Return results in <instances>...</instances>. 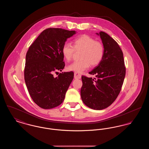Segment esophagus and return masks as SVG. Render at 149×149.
<instances>
[{"mask_svg":"<svg viewBox=\"0 0 149 149\" xmlns=\"http://www.w3.org/2000/svg\"><path fill=\"white\" fill-rule=\"evenodd\" d=\"M81 77V74H79L78 72H74V78L75 79H80Z\"/></svg>","mask_w":149,"mask_h":149,"instance_id":"obj_1","label":"esophagus"}]
</instances>
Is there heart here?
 I'll list each match as a JSON object with an SVG mask.
<instances>
[{"instance_id":"1","label":"heart","mask_w":149,"mask_h":149,"mask_svg":"<svg viewBox=\"0 0 149 149\" xmlns=\"http://www.w3.org/2000/svg\"><path fill=\"white\" fill-rule=\"evenodd\" d=\"M74 47L71 43L65 42L62 47V54L64 58L70 61L75 50H82L80 60L75 61L68 65V69L77 72H81L87 69L90 65L95 66L100 64L104 55V47L103 44L87 35H83L74 41Z\"/></svg>"}]
</instances>
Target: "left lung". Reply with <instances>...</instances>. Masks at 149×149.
I'll return each instance as SVG.
<instances>
[{"mask_svg":"<svg viewBox=\"0 0 149 149\" xmlns=\"http://www.w3.org/2000/svg\"><path fill=\"white\" fill-rule=\"evenodd\" d=\"M99 36L104 47L102 61L89 73L96 78L81 77V98L93 109L102 110L111 106L118 97L126 74L123 55L117 42L107 33Z\"/></svg>","mask_w":149,"mask_h":149,"instance_id":"1","label":"left lung"}]
</instances>
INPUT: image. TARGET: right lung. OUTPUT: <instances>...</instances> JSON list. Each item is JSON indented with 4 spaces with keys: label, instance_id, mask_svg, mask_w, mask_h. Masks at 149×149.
<instances>
[{
    "label": "right lung",
    "instance_id": "1",
    "mask_svg": "<svg viewBox=\"0 0 149 149\" xmlns=\"http://www.w3.org/2000/svg\"><path fill=\"white\" fill-rule=\"evenodd\" d=\"M75 31L50 28L44 30L30 46L26 56L24 80L29 93L37 105L51 109L61 104L74 78V72L54 71L65 67L62 47Z\"/></svg>",
    "mask_w": 149,
    "mask_h": 149
}]
</instances>
